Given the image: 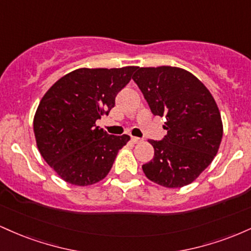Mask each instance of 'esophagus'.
<instances>
[{
  "instance_id": "1",
  "label": "esophagus",
  "mask_w": 251,
  "mask_h": 251,
  "mask_svg": "<svg viewBox=\"0 0 251 251\" xmlns=\"http://www.w3.org/2000/svg\"><path fill=\"white\" fill-rule=\"evenodd\" d=\"M131 140H132V143H133V144H139V143L143 142V140L140 139V138H138V137H132Z\"/></svg>"
}]
</instances>
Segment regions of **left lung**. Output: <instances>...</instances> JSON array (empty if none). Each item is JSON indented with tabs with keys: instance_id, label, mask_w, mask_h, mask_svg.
I'll list each match as a JSON object with an SVG mask.
<instances>
[{
	"instance_id": "obj_1",
	"label": "left lung",
	"mask_w": 251,
	"mask_h": 251,
	"mask_svg": "<svg viewBox=\"0 0 251 251\" xmlns=\"http://www.w3.org/2000/svg\"><path fill=\"white\" fill-rule=\"evenodd\" d=\"M153 116L165 117L168 134L149 140L153 159L143 171L153 183L181 188L192 183L220 149L221 113L209 89L185 70L171 66L138 68L132 76Z\"/></svg>"
}]
</instances>
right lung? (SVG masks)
<instances>
[{
  "instance_id": "right-lung-1",
  "label": "right lung",
  "mask_w": 251,
  "mask_h": 251,
  "mask_svg": "<svg viewBox=\"0 0 251 251\" xmlns=\"http://www.w3.org/2000/svg\"><path fill=\"white\" fill-rule=\"evenodd\" d=\"M135 70L80 68L57 80L43 96L34 117L37 149L63 180L86 186L107 176L129 135H109L96 122L108 116Z\"/></svg>"
}]
</instances>
